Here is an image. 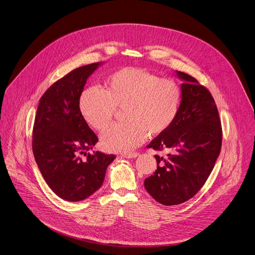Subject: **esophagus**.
<instances>
[{
  "label": "esophagus",
  "mask_w": 255,
  "mask_h": 255,
  "mask_svg": "<svg viewBox=\"0 0 255 255\" xmlns=\"http://www.w3.org/2000/svg\"><path fill=\"white\" fill-rule=\"evenodd\" d=\"M138 154L137 152H131V153H122L121 154V156H123V157H125V158H135V157H137Z\"/></svg>",
  "instance_id": "esophagus-1"
}]
</instances>
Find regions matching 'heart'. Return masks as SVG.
Wrapping results in <instances>:
<instances>
[{"mask_svg": "<svg viewBox=\"0 0 255 255\" xmlns=\"http://www.w3.org/2000/svg\"><path fill=\"white\" fill-rule=\"evenodd\" d=\"M181 98V88L173 79L159 78L143 69L123 68L106 80L104 90H83L78 107L84 121L97 130L111 123L116 108H124L127 122L107 128L101 140L107 150L126 153L141 144L147 133L163 134L173 125Z\"/></svg>", "mask_w": 255, "mask_h": 255, "instance_id": "b5f03b06", "label": "heart"}]
</instances>
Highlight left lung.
Here are the masks:
<instances>
[{"label":"left lung","instance_id":"obj_1","mask_svg":"<svg viewBox=\"0 0 255 255\" xmlns=\"http://www.w3.org/2000/svg\"><path fill=\"white\" fill-rule=\"evenodd\" d=\"M176 75L183 81L177 118L148 145L170 152L166 157L154 155L157 168L144 180L147 192L164 205L183 203L200 190L222 146L221 121L211 92L186 73Z\"/></svg>","mask_w":255,"mask_h":255}]
</instances>
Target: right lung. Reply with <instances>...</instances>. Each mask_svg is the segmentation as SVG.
<instances>
[{"mask_svg":"<svg viewBox=\"0 0 255 255\" xmlns=\"http://www.w3.org/2000/svg\"><path fill=\"white\" fill-rule=\"evenodd\" d=\"M103 64L74 69L44 92L37 107L32 135L34 158L49 187L67 201H81L95 193L115 159L114 154L86 152L99 138L78 107L88 77Z\"/></svg>","mask_w":255,"mask_h":255,"instance_id":"obj_1","label":"right lung"}]
</instances>
